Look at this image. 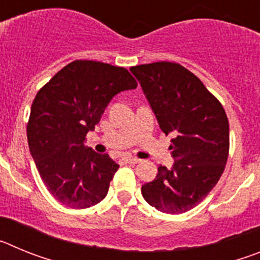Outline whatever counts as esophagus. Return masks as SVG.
Here are the masks:
<instances>
[{"mask_svg":"<svg viewBox=\"0 0 260 260\" xmlns=\"http://www.w3.org/2000/svg\"><path fill=\"white\" fill-rule=\"evenodd\" d=\"M125 161L128 162V164H138V162L141 161V160L137 157H132V156H126Z\"/></svg>","mask_w":260,"mask_h":260,"instance_id":"obj_1","label":"esophagus"}]
</instances>
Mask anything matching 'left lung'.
Listing matches in <instances>:
<instances>
[{
    "label": "left lung",
    "mask_w": 260,
    "mask_h": 260,
    "mask_svg": "<svg viewBox=\"0 0 260 260\" xmlns=\"http://www.w3.org/2000/svg\"><path fill=\"white\" fill-rule=\"evenodd\" d=\"M165 135L173 134L172 169L157 168L142 186L150 206L183 213L201 203L220 180L229 153V122L224 108L202 80L174 62L130 68Z\"/></svg>",
    "instance_id": "left-lung-1"
}]
</instances>
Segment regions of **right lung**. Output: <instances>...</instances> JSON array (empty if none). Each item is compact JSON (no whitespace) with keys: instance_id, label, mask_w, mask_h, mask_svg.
Returning a JSON list of instances; mask_svg holds the SVG:
<instances>
[{"instance_id":"1","label":"right lung","mask_w":260,"mask_h":260,"mask_svg":"<svg viewBox=\"0 0 260 260\" xmlns=\"http://www.w3.org/2000/svg\"><path fill=\"white\" fill-rule=\"evenodd\" d=\"M137 86L125 68L77 59L36 93L27 123L29 152L59 203L88 208L107 197L119 165L108 153L84 146V141L113 96Z\"/></svg>"}]
</instances>
